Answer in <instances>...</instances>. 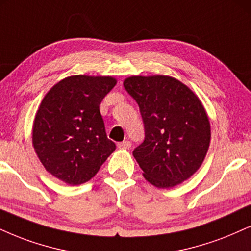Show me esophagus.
<instances>
[{"label":"esophagus","mask_w":251,"mask_h":251,"mask_svg":"<svg viewBox=\"0 0 251 251\" xmlns=\"http://www.w3.org/2000/svg\"><path fill=\"white\" fill-rule=\"evenodd\" d=\"M118 149L129 150V149H131V141L125 140V141H123V143H119V144H118Z\"/></svg>","instance_id":"34e87169"}]
</instances>
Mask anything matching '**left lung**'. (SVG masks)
<instances>
[{
	"mask_svg": "<svg viewBox=\"0 0 251 251\" xmlns=\"http://www.w3.org/2000/svg\"><path fill=\"white\" fill-rule=\"evenodd\" d=\"M124 87L140 108L145 140L133 151L144 177L158 188L188 180L206 158L210 123L199 97L176 78L132 76Z\"/></svg>",
	"mask_w": 251,
	"mask_h": 251,
	"instance_id": "8db88e82",
	"label": "left lung"
}]
</instances>
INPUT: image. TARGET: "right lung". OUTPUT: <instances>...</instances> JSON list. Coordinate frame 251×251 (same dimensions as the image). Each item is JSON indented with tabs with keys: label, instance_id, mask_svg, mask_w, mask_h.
<instances>
[{
	"label": "right lung",
	"instance_id": "add662e5",
	"mask_svg": "<svg viewBox=\"0 0 251 251\" xmlns=\"http://www.w3.org/2000/svg\"><path fill=\"white\" fill-rule=\"evenodd\" d=\"M111 76L76 75L44 96L32 125V146L47 172L66 185L87 182L116 150L99 105L113 89Z\"/></svg>",
	"mask_w": 251,
	"mask_h": 251
}]
</instances>
